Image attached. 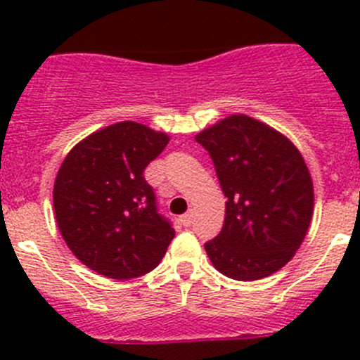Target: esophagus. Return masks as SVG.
Instances as JSON below:
<instances>
[{
  "label": "esophagus",
  "mask_w": 360,
  "mask_h": 360,
  "mask_svg": "<svg viewBox=\"0 0 360 360\" xmlns=\"http://www.w3.org/2000/svg\"><path fill=\"white\" fill-rule=\"evenodd\" d=\"M181 223H183L184 226H191V224H193V212H186L184 216H181Z\"/></svg>",
  "instance_id": "esophagus-1"
}]
</instances>
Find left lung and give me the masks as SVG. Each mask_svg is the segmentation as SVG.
I'll list each match as a JSON object with an SVG mask.
<instances>
[{
	"mask_svg": "<svg viewBox=\"0 0 360 360\" xmlns=\"http://www.w3.org/2000/svg\"><path fill=\"white\" fill-rule=\"evenodd\" d=\"M226 197L210 263L235 281H259L291 261L311 221L314 184L291 141L263 122L231 115L198 134Z\"/></svg>",
	"mask_w": 360,
	"mask_h": 360,
	"instance_id": "obj_1",
	"label": "left lung"
}]
</instances>
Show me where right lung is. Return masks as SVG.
<instances>
[{"label":"right lung","instance_id":"obj_1","mask_svg":"<svg viewBox=\"0 0 360 360\" xmlns=\"http://www.w3.org/2000/svg\"><path fill=\"white\" fill-rule=\"evenodd\" d=\"M169 136L136 122L90 134L64 158L53 186L60 235L85 266L125 281L158 266L172 242V224L158 212L144 169Z\"/></svg>","mask_w":360,"mask_h":360}]
</instances>
